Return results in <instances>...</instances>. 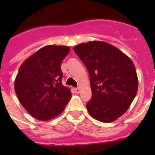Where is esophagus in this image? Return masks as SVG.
Returning <instances> with one entry per match:
<instances>
[{"instance_id": "34e87169", "label": "esophagus", "mask_w": 155, "mask_h": 155, "mask_svg": "<svg viewBox=\"0 0 155 155\" xmlns=\"http://www.w3.org/2000/svg\"><path fill=\"white\" fill-rule=\"evenodd\" d=\"M74 91L76 94H78V93L81 92V89L79 87H77V88H74Z\"/></svg>"}]
</instances>
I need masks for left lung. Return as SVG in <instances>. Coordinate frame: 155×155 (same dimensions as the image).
Segmentation results:
<instances>
[{
    "mask_svg": "<svg viewBox=\"0 0 155 155\" xmlns=\"http://www.w3.org/2000/svg\"><path fill=\"white\" fill-rule=\"evenodd\" d=\"M74 50L87 68L92 97L86 105L92 118L112 123L127 111L136 96L138 78L131 59L106 42L89 41Z\"/></svg>",
    "mask_w": 155,
    "mask_h": 155,
    "instance_id": "left-lung-1",
    "label": "left lung"
}]
</instances>
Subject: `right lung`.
<instances>
[{"label":"right lung","instance_id":"right-lung-1","mask_svg":"<svg viewBox=\"0 0 155 155\" xmlns=\"http://www.w3.org/2000/svg\"><path fill=\"white\" fill-rule=\"evenodd\" d=\"M70 50L65 46H43L19 68L15 91L21 105L36 120L55 118L71 99V89L61 82V64Z\"/></svg>","mask_w":155,"mask_h":155}]
</instances>
